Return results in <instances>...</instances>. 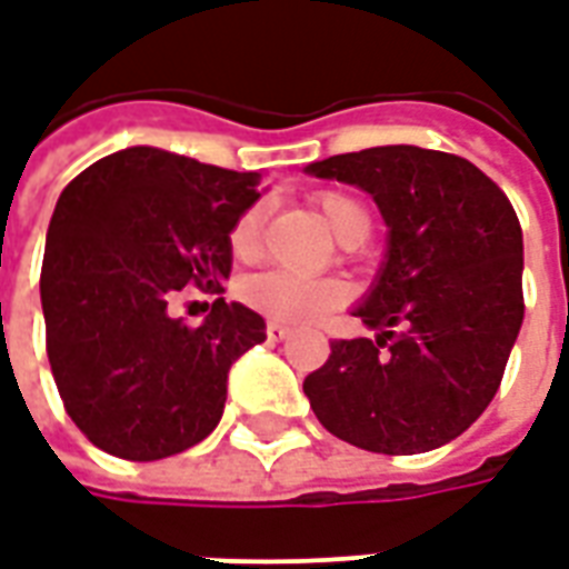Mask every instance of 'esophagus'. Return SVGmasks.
Segmentation results:
<instances>
[{
    "instance_id": "34e87169",
    "label": "esophagus",
    "mask_w": 569,
    "mask_h": 569,
    "mask_svg": "<svg viewBox=\"0 0 569 569\" xmlns=\"http://www.w3.org/2000/svg\"><path fill=\"white\" fill-rule=\"evenodd\" d=\"M268 341H273V345H280V341H286L289 338V329H286L283 322H268Z\"/></svg>"
}]
</instances>
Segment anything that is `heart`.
<instances>
[{
  "label": "heart",
  "mask_w": 569,
  "mask_h": 569,
  "mask_svg": "<svg viewBox=\"0 0 569 569\" xmlns=\"http://www.w3.org/2000/svg\"><path fill=\"white\" fill-rule=\"evenodd\" d=\"M317 210H320L322 222L329 224V231L338 237V243H345V247H357L369 234V210L345 191L317 194ZM261 224H264V203H252L237 216L228 231V247L234 252V259H256L261 247ZM237 296L247 308L259 310L268 320L308 326V322L320 320L322 313L338 308L347 298V289L345 283L329 280V277L317 280V277H301V273L283 271V268H271V271L243 277L237 286Z\"/></svg>",
  "instance_id": "1"
}]
</instances>
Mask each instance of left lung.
<instances>
[{
	"label": "left lung",
	"instance_id": "obj_1",
	"mask_svg": "<svg viewBox=\"0 0 569 569\" xmlns=\"http://www.w3.org/2000/svg\"><path fill=\"white\" fill-rule=\"evenodd\" d=\"M305 170L362 188L387 222L378 277L353 308L378 335L332 341L326 366L305 378L313 415L362 451L448 445L490 406L525 320L512 203L476 163L418 146L335 154Z\"/></svg>",
	"mask_w": 569,
	"mask_h": 569
}]
</instances>
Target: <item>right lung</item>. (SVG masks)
<instances>
[{"mask_svg":"<svg viewBox=\"0 0 569 569\" xmlns=\"http://www.w3.org/2000/svg\"><path fill=\"white\" fill-rule=\"evenodd\" d=\"M261 173L130 146L57 200L42 261L48 362L67 415L124 460L188 451L222 420L228 371L264 320L216 298L207 320L170 313L188 283L224 292L228 231L261 198Z\"/></svg>","mask_w":569,"mask_h":569,"instance_id":"1","label":"right lung"}]
</instances>
